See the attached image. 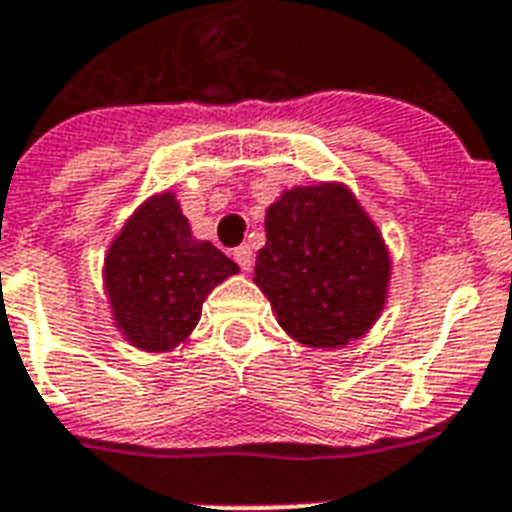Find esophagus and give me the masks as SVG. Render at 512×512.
I'll return each instance as SVG.
<instances>
[{
  "label": "esophagus",
  "instance_id": "1",
  "mask_svg": "<svg viewBox=\"0 0 512 512\" xmlns=\"http://www.w3.org/2000/svg\"><path fill=\"white\" fill-rule=\"evenodd\" d=\"M234 260L242 270H252V265H255V252H252L249 244H242V247L234 249Z\"/></svg>",
  "mask_w": 512,
  "mask_h": 512
}]
</instances>
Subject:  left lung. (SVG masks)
<instances>
[{"label":"left lung","mask_w":512,"mask_h":512,"mask_svg":"<svg viewBox=\"0 0 512 512\" xmlns=\"http://www.w3.org/2000/svg\"><path fill=\"white\" fill-rule=\"evenodd\" d=\"M389 278L384 236L344 184L294 186L268 207L255 284L294 342H357L384 310Z\"/></svg>","instance_id":"left-lung-1"}]
</instances>
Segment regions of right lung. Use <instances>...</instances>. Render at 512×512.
<instances>
[{
    "label": "right lung",
    "mask_w": 512,
    "mask_h": 512,
    "mask_svg": "<svg viewBox=\"0 0 512 512\" xmlns=\"http://www.w3.org/2000/svg\"><path fill=\"white\" fill-rule=\"evenodd\" d=\"M234 273V260L194 239L173 191L152 194L126 220L102 270L115 328L144 352H170L184 344L207 294Z\"/></svg>",
    "instance_id": "1"
}]
</instances>
